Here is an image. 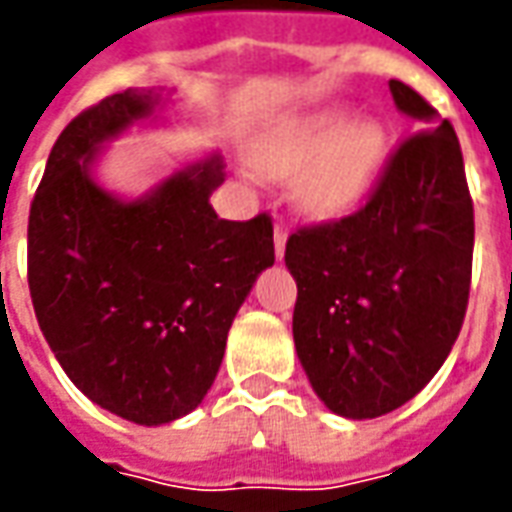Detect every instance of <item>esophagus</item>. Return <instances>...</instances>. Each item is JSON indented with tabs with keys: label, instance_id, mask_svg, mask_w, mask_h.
<instances>
[{
	"label": "esophagus",
	"instance_id": "34e87169",
	"mask_svg": "<svg viewBox=\"0 0 512 512\" xmlns=\"http://www.w3.org/2000/svg\"><path fill=\"white\" fill-rule=\"evenodd\" d=\"M285 241H288V227L277 222L274 224V252H277V260L285 257Z\"/></svg>",
	"mask_w": 512,
	"mask_h": 512
}]
</instances>
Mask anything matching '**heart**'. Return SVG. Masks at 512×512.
<instances>
[{
  "instance_id": "obj_1",
  "label": "heart",
  "mask_w": 512,
  "mask_h": 512,
  "mask_svg": "<svg viewBox=\"0 0 512 512\" xmlns=\"http://www.w3.org/2000/svg\"><path fill=\"white\" fill-rule=\"evenodd\" d=\"M343 106L318 109L282 126L257 147L268 178H296V197L315 216H337L362 200L384 156V134L370 120L348 123Z\"/></svg>"
}]
</instances>
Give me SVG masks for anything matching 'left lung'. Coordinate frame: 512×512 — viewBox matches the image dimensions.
Here are the masks:
<instances>
[{
	"mask_svg": "<svg viewBox=\"0 0 512 512\" xmlns=\"http://www.w3.org/2000/svg\"><path fill=\"white\" fill-rule=\"evenodd\" d=\"M395 106L419 131L400 142L351 216L299 227L293 343L315 395L348 419L395 411L439 373L472 285L474 208L455 128L408 84Z\"/></svg>",
	"mask_w": 512,
	"mask_h": 512,
	"instance_id": "left-lung-1",
	"label": "left lung"
}]
</instances>
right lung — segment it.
I'll return each instance as SVG.
<instances>
[{
    "label": "right lung",
    "instance_id": "obj_1",
    "mask_svg": "<svg viewBox=\"0 0 512 512\" xmlns=\"http://www.w3.org/2000/svg\"><path fill=\"white\" fill-rule=\"evenodd\" d=\"M161 106L126 90L65 126L29 208L27 277L40 332L65 376L136 425L186 417L208 395L227 332L263 268L274 266L268 213L227 222L211 208L219 153L123 200L93 161Z\"/></svg>",
    "mask_w": 512,
    "mask_h": 512
}]
</instances>
